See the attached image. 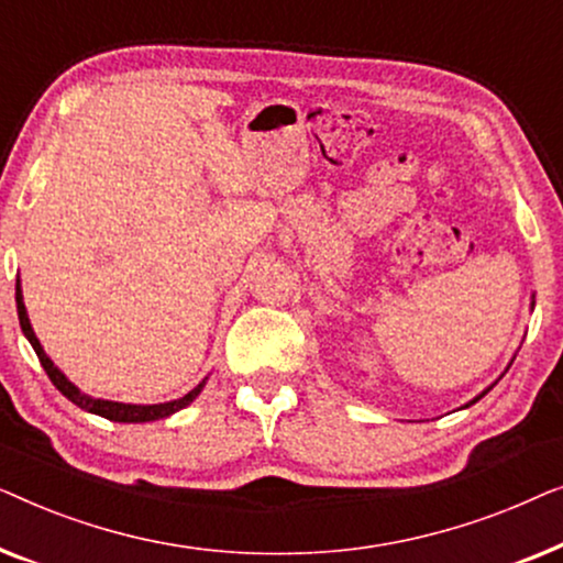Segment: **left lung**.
<instances>
[{
	"instance_id": "1",
	"label": "left lung",
	"mask_w": 563,
	"mask_h": 563,
	"mask_svg": "<svg viewBox=\"0 0 563 563\" xmlns=\"http://www.w3.org/2000/svg\"><path fill=\"white\" fill-rule=\"evenodd\" d=\"M533 307H536V297H533V299H530V310H533ZM507 368H510V366H507ZM495 384H497V382H495ZM495 384H492V387H495ZM492 387H487V389H484V391H482V395H476V397L472 399V402H466L464 407H468V405H474V402H479V399H482L484 395H487V391H489Z\"/></svg>"
}]
</instances>
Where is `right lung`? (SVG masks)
Listing matches in <instances>:
<instances>
[{"label": "right lung", "mask_w": 563, "mask_h": 563, "mask_svg": "<svg viewBox=\"0 0 563 563\" xmlns=\"http://www.w3.org/2000/svg\"><path fill=\"white\" fill-rule=\"evenodd\" d=\"M14 299H18V318H20L22 333H25L30 345H33V351L37 353V358H41V364L45 368V374H48V379L56 384V389L60 391V395L71 399V402L76 407H81L84 412L99 415V418H107V420H112V422H153V420L168 418V415L184 410V407L195 402V399L199 397V391L205 389L207 376L197 384L195 389L187 391V395H184V397L172 399V402H161V405H128V402H112V399H99V397L84 395V391L76 387L74 382H68V376L60 372L56 364H53L48 353L43 351L41 341H37L35 330H33V325H30V318H27V310H25V299H22L20 276H18V287H14Z\"/></svg>", "instance_id": "right-lung-1"}]
</instances>
